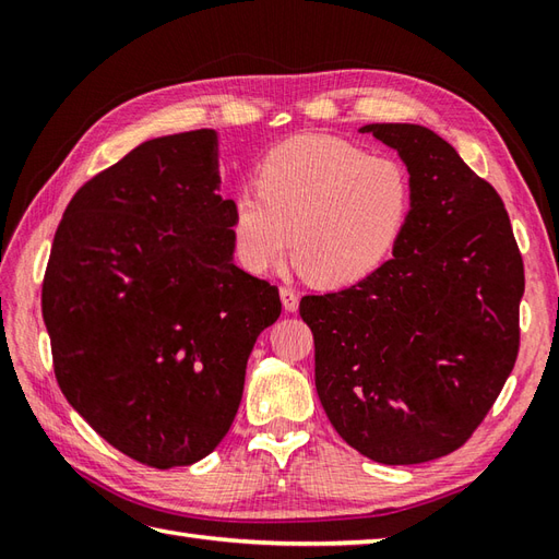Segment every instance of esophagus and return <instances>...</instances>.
Listing matches in <instances>:
<instances>
[{
    "label": "esophagus",
    "instance_id": "obj_1",
    "mask_svg": "<svg viewBox=\"0 0 559 559\" xmlns=\"http://www.w3.org/2000/svg\"><path fill=\"white\" fill-rule=\"evenodd\" d=\"M281 302H283V307H286V312H298V307H300L298 293H295L293 288H286V286L281 288Z\"/></svg>",
    "mask_w": 559,
    "mask_h": 559
}]
</instances>
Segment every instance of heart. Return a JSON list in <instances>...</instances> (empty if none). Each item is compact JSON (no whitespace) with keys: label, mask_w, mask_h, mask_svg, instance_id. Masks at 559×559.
I'll return each mask as SVG.
<instances>
[{"label":"heart","mask_w":559,"mask_h":559,"mask_svg":"<svg viewBox=\"0 0 559 559\" xmlns=\"http://www.w3.org/2000/svg\"><path fill=\"white\" fill-rule=\"evenodd\" d=\"M257 192L233 194V254L266 273L288 249L319 288L350 286L394 254L413 211V175L394 156L334 136H298L259 163Z\"/></svg>","instance_id":"heart-1"}]
</instances>
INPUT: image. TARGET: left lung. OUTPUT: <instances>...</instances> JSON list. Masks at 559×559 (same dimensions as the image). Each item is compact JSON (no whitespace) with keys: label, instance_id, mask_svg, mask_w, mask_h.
Wrapping results in <instances>:
<instances>
[{"label":"left lung","instance_id":"obj_1","mask_svg":"<svg viewBox=\"0 0 559 559\" xmlns=\"http://www.w3.org/2000/svg\"><path fill=\"white\" fill-rule=\"evenodd\" d=\"M413 175L394 259L355 286L305 295L314 384L362 456L408 466L476 432L519 353L524 261L507 209L454 146L420 124H365Z\"/></svg>","mask_w":559,"mask_h":559}]
</instances>
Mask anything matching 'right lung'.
I'll return each instance as SVG.
<instances>
[{"label": "right lung", "mask_w": 559, "mask_h": 559, "mask_svg": "<svg viewBox=\"0 0 559 559\" xmlns=\"http://www.w3.org/2000/svg\"><path fill=\"white\" fill-rule=\"evenodd\" d=\"M218 134L129 151L83 185L55 233L43 319L57 384L83 420L153 468L228 435L278 288L233 264Z\"/></svg>", "instance_id": "obj_1"}]
</instances>
